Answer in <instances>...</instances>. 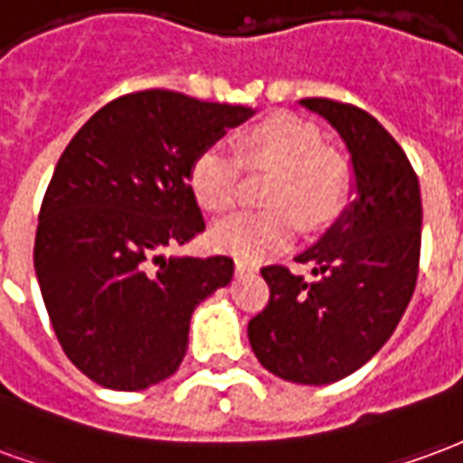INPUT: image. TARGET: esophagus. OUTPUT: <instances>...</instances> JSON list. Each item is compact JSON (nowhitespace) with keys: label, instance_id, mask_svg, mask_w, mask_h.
Returning <instances> with one entry per match:
<instances>
[{"label":"esophagus","instance_id":"1","mask_svg":"<svg viewBox=\"0 0 463 463\" xmlns=\"http://www.w3.org/2000/svg\"><path fill=\"white\" fill-rule=\"evenodd\" d=\"M236 273L241 276V273H254L256 271V266L254 264H246V261H236Z\"/></svg>","mask_w":463,"mask_h":463}]
</instances>
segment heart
I'll use <instances>...</instances> for the list:
<instances>
[{
    "label": "heart",
    "mask_w": 463,
    "mask_h": 463,
    "mask_svg": "<svg viewBox=\"0 0 463 463\" xmlns=\"http://www.w3.org/2000/svg\"><path fill=\"white\" fill-rule=\"evenodd\" d=\"M244 162L273 167L269 202L261 212H241L212 229V246L241 261L281 254L298 234V214L308 227H323L345 209L353 167L345 155L323 145L313 123L293 113H271L251 125L236 153L227 143H209L190 162L187 182L199 207L222 214L236 204Z\"/></svg>",
    "instance_id": "obj_1"
}]
</instances>
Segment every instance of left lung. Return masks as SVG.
<instances>
[{"label":"left lung","mask_w":463,"mask_h":463,"mask_svg":"<svg viewBox=\"0 0 463 463\" xmlns=\"http://www.w3.org/2000/svg\"><path fill=\"white\" fill-rule=\"evenodd\" d=\"M345 140L357 199L296 261L313 279L271 264L266 308L249 320L259 363L298 384L338 383L390 340L407 310L421 246L420 180L404 150L363 108L303 98Z\"/></svg>","instance_id":"1"}]
</instances>
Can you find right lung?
<instances>
[{"instance_id":"obj_1","label":"right lung","mask_w":463,"mask_h":463,"mask_svg":"<svg viewBox=\"0 0 463 463\" xmlns=\"http://www.w3.org/2000/svg\"><path fill=\"white\" fill-rule=\"evenodd\" d=\"M254 110L177 90H137L73 135L43 194L33 269L63 353L108 390L177 373L190 318L234 276L229 256H172L204 232L192 157Z\"/></svg>"}]
</instances>
